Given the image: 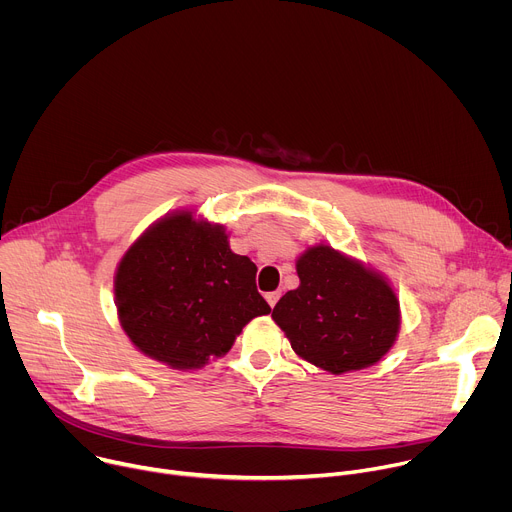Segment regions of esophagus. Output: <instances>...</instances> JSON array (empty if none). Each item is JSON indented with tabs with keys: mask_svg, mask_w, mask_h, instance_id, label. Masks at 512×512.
<instances>
[{
	"mask_svg": "<svg viewBox=\"0 0 512 512\" xmlns=\"http://www.w3.org/2000/svg\"><path fill=\"white\" fill-rule=\"evenodd\" d=\"M279 298H281L279 291H269V294H265V300H267V304H269L271 308L279 302Z\"/></svg>",
	"mask_w": 512,
	"mask_h": 512,
	"instance_id": "esophagus-1",
	"label": "esophagus"
}]
</instances>
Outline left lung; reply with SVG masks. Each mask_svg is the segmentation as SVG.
Returning a JSON list of instances; mask_svg holds the SVG:
<instances>
[{"mask_svg":"<svg viewBox=\"0 0 512 512\" xmlns=\"http://www.w3.org/2000/svg\"><path fill=\"white\" fill-rule=\"evenodd\" d=\"M296 271L298 289L287 291L271 318L300 358L342 375L371 367L391 350L401 310L381 273L328 245L302 253Z\"/></svg>","mask_w":512,"mask_h":512,"instance_id":"8db88e82","label":"left lung"}]
</instances>
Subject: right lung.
Listing matches in <instances>:
<instances>
[{
	"label": "right lung",
	"mask_w": 512,
	"mask_h": 512,
	"mask_svg": "<svg viewBox=\"0 0 512 512\" xmlns=\"http://www.w3.org/2000/svg\"><path fill=\"white\" fill-rule=\"evenodd\" d=\"M255 263L229 247L225 227L166 214L121 257L115 306L133 346L170 369H200L231 350L245 324L271 312Z\"/></svg>",
	"instance_id": "right-lung-1"
}]
</instances>
